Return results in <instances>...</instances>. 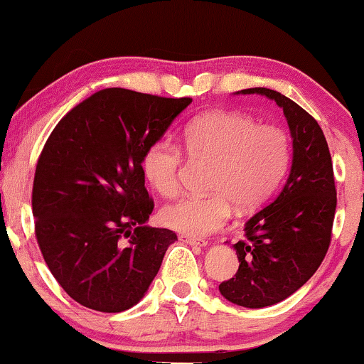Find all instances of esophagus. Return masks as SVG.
Masks as SVG:
<instances>
[{
  "instance_id": "obj_1",
  "label": "esophagus",
  "mask_w": 364,
  "mask_h": 364,
  "mask_svg": "<svg viewBox=\"0 0 364 364\" xmlns=\"http://www.w3.org/2000/svg\"><path fill=\"white\" fill-rule=\"evenodd\" d=\"M181 238L182 242H186V243H188V245H197V247H205L207 245V242L203 240V238H197V237H191V235H182L178 237Z\"/></svg>"
}]
</instances>
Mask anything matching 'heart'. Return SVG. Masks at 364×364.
<instances>
[{
    "instance_id": "1",
    "label": "heart",
    "mask_w": 364,
    "mask_h": 364,
    "mask_svg": "<svg viewBox=\"0 0 364 364\" xmlns=\"http://www.w3.org/2000/svg\"><path fill=\"white\" fill-rule=\"evenodd\" d=\"M191 159L210 162L208 196H188L162 208L164 225L191 237L220 230L238 210H253L275 192L290 166V139L282 127L257 124L247 114L215 109L193 119L183 132ZM182 149L162 137L147 147L142 168L149 183L164 197L181 192Z\"/></svg>"
}]
</instances>
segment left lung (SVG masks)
<instances>
[{
    "label": "left lung",
    "mask_w": 364,
    "mask_h": 364,
    "mask_svg": "<svg viewBox=\"0 0 364 364\" xmlns=\"http://www.w3.org/2000/svg\"><path fill=\"white\" fill-rule=\"evenodd\" d=\"M262 94L283 109L293 137V162L282 192L243 228L235 248L238 270L218 290L245 308L275 305L295 293L321 265L331 242L336 187L325 134L305 109L267 87Z\"/></svg>",
    "instance_id": "8db88e82"
}]
</instances>
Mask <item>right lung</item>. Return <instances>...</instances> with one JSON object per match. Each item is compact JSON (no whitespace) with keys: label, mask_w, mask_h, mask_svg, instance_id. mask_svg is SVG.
I'll list each match as a JSON object with an SVG mask.
<instances>
[{"label":"right lung","mask_w":364,"mask_h":364,"mask_svg":"<svg viewBox=\"0 0 364 364\" xmlns=\"http://www.w3.org/2000/svg\"><path fill=\"white\" fill-rule=\"evenodd\" d=\"M191 97L107 87L73 107L44 144L33 182L34 233L73 300L119 313L144 296L177 235L144 223L154 210L147 147Z\"/></svg>","instance_id":"add662e5"}]
</instances>
